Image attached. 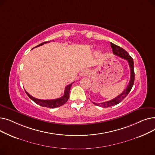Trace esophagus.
<instances>
[{"label": "esophagus", "instance_id": "34e87169", "mask_svg": "<svg viewBox=\"0 0 155 155\" xmlns=\"http://www.w3.org/2000/svg\"><path fill=\"white\" fill-rule=\"evenodd\" d=\"M89 74V70L88 69H85L82 71V73H81V75L85 77Z\"/></svg>", "mask_w": 155, "mask_h": 155}]
</instances>
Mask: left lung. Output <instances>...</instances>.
Instances as JSON below:
<instances>
[{
  "mask_svg": "<svg viewBox=\"0 0 155 155\" xmlns=\"http://www.w3.org/2000/svg\"><path fill=\"white\" fill-rule=\"evenodd\" d=\"M110 46L112 49V51L114 54L127 61L129 68H130V71H131V78H130V81L126 88L123 91V92H122L119 95L116 97V98L112 99L111 101H107L105 102H102V103L92 102L94 104L98 105V106H101L102 107H109L120 103L128 95L129 92L131 91L134 82V70L133 59L131 58V56L128 54V53L124 50L123 48H122L112 43H110Z\"/></svg>",
  "mask_w": 155,
  "mask_h": 155,
  "instance_id": "8db88e82",
  "label": "left lung"
}]
</instances>
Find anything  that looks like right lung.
Masks as SVG:
<instances>
[{
    "mask_svg": "<svg viewBox=\"0 0 155 155\" xmlns=\"http://www.w3.org/2000/svg\"><path fill=\"white\" fill-rule=\"evenodd\" d=\"M49 42H50V41H46V42L42 43L41 44L38 45L36 47H38L39 46H42L44 44H46V43H49ZM36 47H35V48H36ZM72 84L73 83H71L70 85H68L66 87H65L64 95L62 97H61L60 98L53 99V100L38 99L35 98V97H34L31 96V95H29L26 91H25V92H26V94L28 95V97L32 101H33L36 104L41 105V106L46 107H48V108H56V107L61 106L62 105L64 104L65 103L67 102V101L69 99V93H70V88H71Z\"/></svg>",
    "mask_w": 155,
    "mask_h": 155,
    "instance_id": "1",
    "label": "right lung"
}]
</instances>
